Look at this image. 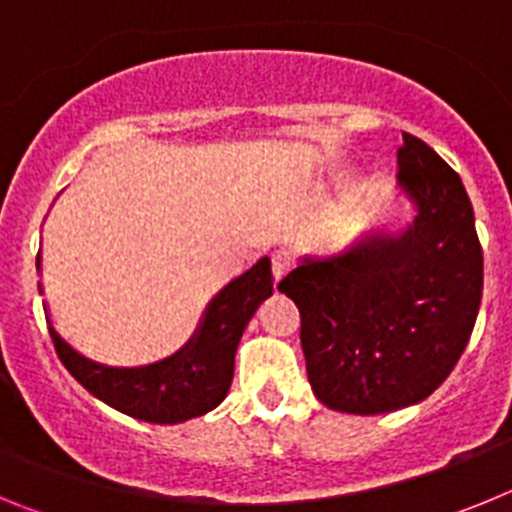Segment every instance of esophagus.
<instances>
[{
  "mask_svg": "<svg viewBox=\"0 0 512 512\" xmlns=\"http://www.w3.org/2000/svg\"><path fill=\"white\" fill-rule=\"evenodd\" d=\"M271 274H274V284H279L289 274V259L284 253H274L271 256Z\"/></svg>",
  "mask_w": 512,
  "mask_h": 512,
  "instance_id": "34e87169",
  "label": "esophagus"
}]
</instances>
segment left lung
I'll list each match as a JSON object with an SVG mask.
<instances>
[{
	"instance_id": "left-lung-1",
	"label": "left lung",
	"mask_w": 512,
	"mask_h": 512,
	"mask_svg": "<svg viewBox=\"0 0 512 512\" xmlns=\"http://www.w3.org/2000/svg\"><path fill=\"white\" fill-rule=\"evenodd\" d=\"M397 166L413 220L305 256L279 284L300 310L312 392L338 413H392L433 395L464 354L482 302V246L459 174L410 133Z\"/></svg>"
}]
</instances>
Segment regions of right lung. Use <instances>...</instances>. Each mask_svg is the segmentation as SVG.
<instances>
[{"label":"right lung","mask_w":512,"mask_h":512,"mask_svg":"<svg viewBox=\"0 0 512 512\" xmlns=\"http://www.w3.org/2000/svg\"><path fill=\"white\" fill-rule=\"evenodd\" d=\"M271 292V261L261 259L212 297L194 336L176 354L146 366L99 364L61 338L51 315L45 320L58 359L81 387L130 418L171 425L200 418L225 400L243 330Z\"/></svg>","instance_id":"1"}]
</instances>
